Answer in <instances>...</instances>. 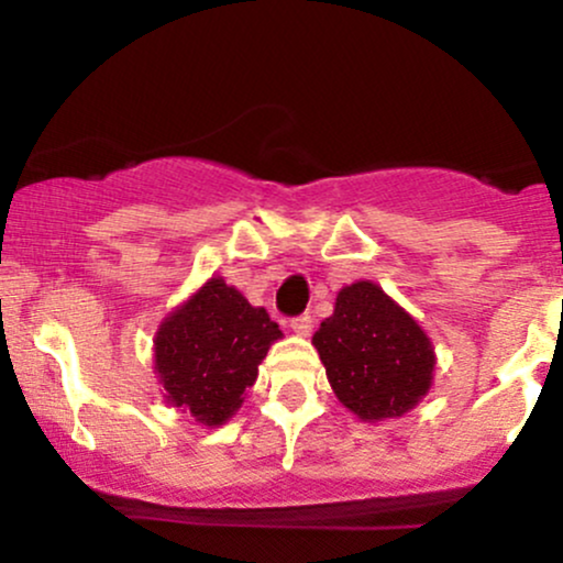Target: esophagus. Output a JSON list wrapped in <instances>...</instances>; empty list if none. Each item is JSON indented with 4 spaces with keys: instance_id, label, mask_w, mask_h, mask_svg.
Segmentation results:
<instances>
[{
    "instance_id": "34e87169",
    "label": "esophagus",
    "mask_w": 563,
    "mask_h": 563,
    "mask_svg": "<svg viewBox=\"0 0 563 563\" xmlns=\"http://www.w3.org/2000/svg\"><path fill=\"white\" fill-rule=\"evenodd\" d=\"M311 327H314V319H311V314H301V317L290 319V330H294L298 338H309Z\"/></svg>"
}]
</instances>
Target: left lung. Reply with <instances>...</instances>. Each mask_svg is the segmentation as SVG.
Listing matches in <instances>:
<instances>
[{
  "label": "left lung",
  "mask_w": 563,
  "mask_h": 563,
  "mask_svg": "<svg viewBox=\"0 0 563 563\" xmlns=\"http://www.w3.org/2000/svg\"><path fill=\"white\" fill-rule=\"evenodd\" d=\"M334 397L361 421L400 418L433 384L431 338L372 280L340 288L332 317L311 338Z\"/></svg>",
  "instance_id": "obj_1"
}]
</instances>
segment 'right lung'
Returning a JSON list of instances; mask_svg holds the SVG:
<instances>
[{
  "label": "right lung",
  "mask_w": 563,
  "mask_h": 563,
  "mask_svg": "<svg viewBox=\"0 0 563 563\" xmlns=\"http://www.w3.org/2000/svg\"><path fill=\"white\" fill-rule=\"evenodd\" d=\"M283 338L262 306L210 277L163 319L153 340L163 400L218 429L236 416L269 345Z\"/></svg>",
  "instance_id": "obj_1"
}]
</instances>
